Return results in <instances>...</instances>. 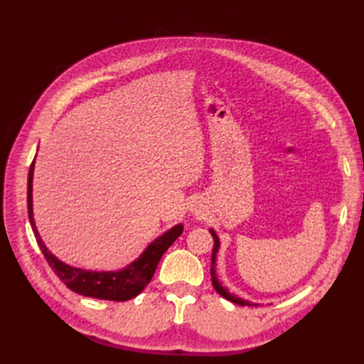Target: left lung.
<instances>
[{"instance_id":"1","label":"left lung","mask_w":364,"mask_h":364,"mask_svg":"<svg viewBox=\"0 0 364 364\" xmlns=\"http://www.w3.org/2000/svg\"><path fill=\"white\" fill-rule=\"evenodd\" d=\"M210 233L213 235V239H214L213 257H211V278H213V286H214V289L218 291L222 297H225L227 300L233 301V304L242 305V306H257V304H253V301H249V300H242V299H239V297L233 296V294H230V292H228V289L223 288V286L219 283L218 277H215V269H214V267H215V255H218V252H219V237H218V235L214 233L213 230H210Z\"/></svg>"}]
</instances>
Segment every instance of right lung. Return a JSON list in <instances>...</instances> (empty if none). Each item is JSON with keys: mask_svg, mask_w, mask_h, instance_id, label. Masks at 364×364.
Listing matches in <instances>:
<instances>
[{"mask_svg": "<svg viewBox=\"0 0 364 364\" xmlns=\"http://www.w3.org/2000/svg\"><path fill=\"white\" fill-rule=\"evenodd\" d=\"M33 175L34 161L29 167L28 175V214L36 241L38 247H41L46 262L53 269V272L59 277V280L68 289H72L76 294H81V296L114 301H125L136 297L150 283L162 255L176 241V237L183 233V225H176L172 230H168L167 233L154 239L146 247L145 252L141 255V258H137L128 267L119 270V272H90V270L67 266L56 257H53L51 252L46 249L41 236L37 233L33 218Z\"/></svg>", "mask_w": 364, "mask_h": 364, "instance_id": "add662e5", "label": "right lung"}]
</instances>
